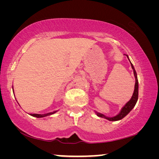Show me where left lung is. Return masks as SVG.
I'll list each match as a JSON object with an SVG mask.
<instances>
[{
  "mask_svg": "<svg viewBox=\"0 0 159 159\" xmlns=\"http://www.w3.org/2000/svg\"><path fill=\"white\" fill-rule=\"evenodd\" d=\"M125 55H126L127 57L128 58L129 61H130V62L131 67H132L133 70H134L135 80H136V83H135V87H134V93H133V96H132V97H131V99L128 102H127L126 104H125V105H124V107L121 108L120 112H119L117 115H116L115 116L108 117V116H107L102 114V113L95 111L96 114H97L98 116L102 117V118H104V119H106L109 121H118V120H120V119L124 118L125 116H126L128 114V113H130L131 111H132V109L134 108V107H135V105H136V104L137 102V100H138V97H139V82H138V78H137L136 71V70H135V68L134 67V66H133V64L131 63L130 59H129V57H128V55H127V54H125Z\"/></svg>",
  "mask_w": 159,
  "mask_h": 159,
  "instance_id": "obj_1",
  "label": "left lung"
}]
</instances>
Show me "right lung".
Segmentation results:
<instances>
[{
	"label": "right lung",
	"instance_id": "right-lung-1",
	"mask_svg": "<svg viewBox=\"0 0 159 159\" xmlns=\"http://www.w3.org/2000/svg\"><path fill=\"white\" fill-rule=\"evenodd\" d=\"M56 112H57V111H54V112H50L48 113H44V114H39V113H31L30 115L32 116L37 117V118H42V117H45V116H50L52 114H54V113H55Z\"/></svg>",
	"mask_w": 159,
	"mask_h": 159
}]
</instances>
